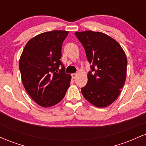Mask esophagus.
Listing matches in <instances>:
<instances>
[{"label":"esophagus","mask_w":146,"mask_h":146,"mask_svg":"<svg viewBox=\"0 0 146 146\" xmlns=\"http://www.w3.org/2000/svg\"><path fill=\"white\" fill-rule=\"evenodd\" d=\"M77 75H77L76 73H73V74L71 75V76H72V78H73V79H75V78H76Z\"/></svg>","instance_id":"esophagus-1"}]
</instances>
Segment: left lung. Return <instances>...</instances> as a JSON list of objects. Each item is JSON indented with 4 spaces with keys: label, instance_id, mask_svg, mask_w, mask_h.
I'll return each mask as SVG.
<instances>
[{
    "label": "left lung",
    "instance_id": "8db88e82",
    "mask_svg": "<svg viewBox=\"0 0 146 146\" xmlns=\"http://www.w3.org/2000/svg\"><path fill=\"white\" fill-rule=\"evenodd\" d=\"M86 58L91 64L88 82L82 88L84 98L98 108L113 104L121 93L126 79L127 58L120 44L100 31H76Z\"/></svg>",
    "mask_w": 146,
    "mask_h": 146
}]
</instances>
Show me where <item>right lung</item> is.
<instances>
[{
    "label": "right lung",
    "mask_w": 146,
    "mask_h": 146,
    "mask_svg": "<svg viewBox=\"0 0 146 146\" xmlns=\"http://www.w3.org/2000/svg\"><path fill=\"white\" fill-rule=\"evenodd\" d=\"M68 31L55 30L31 38L19 60L25 90L36 103L47 107L58 104L66 95L71 75L60 61L62 46ZM61 68H60V66Z\"/></svg>",
    "instance_id": "right-lung-1"
}]
</instances>
